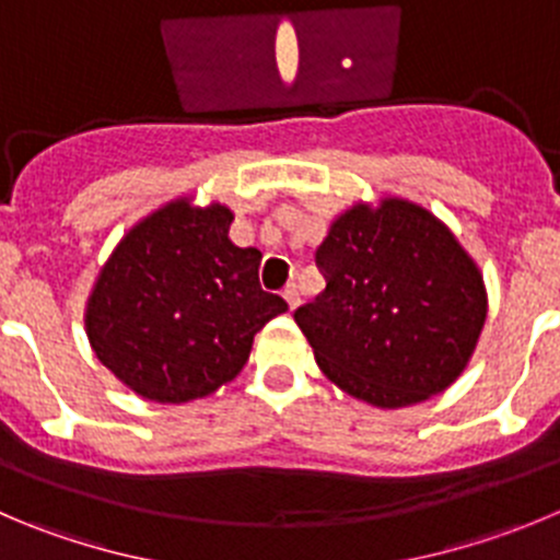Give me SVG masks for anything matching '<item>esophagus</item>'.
Returning <instances> with one entry per match:
<instances>
[{
    "instance_id": "34e87169",
    "label": "esophagus",
    "mask_w": 560,
    "mask_h": 560,
    "mask_svg": "<svg viewBox=\"0 0 560 560\" xmlns=\"http://www.w3.org/2000/svg\"><path fill=\"white\" fill-rule=\"evenodd\" d=\"M281 295H284V301L290 304V310H295V306L301 304V292H298V284H287Z\"/></svg>"
}]
</instances>
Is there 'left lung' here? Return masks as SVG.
<instances>
[{
  "label": "left lung",
  "mask_w": 560,
  "mask_h": 560,
  "mask_svg": "<svg viewBox=\"0 0 560 560\" xmlns=\"http://www.w3.org/2000/svg\"><path fill=\"white\" fill-rule=\"evenodd\" d=\"M315 262L326 290L295 323L323 373L381 409L420 404L467 368L486 320L478 268L451 229L417 203H357Z\"/></svg>",
  "instance_id": "left-lung-1"
}]
</instances>
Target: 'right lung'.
Here are the masks:
<instances>
[{
    "label": "right lung",
    "mask_w": 560,
    "mask_h": 560,
    "mask_svg": "<svg viewBox=\"0 0 560 560\" xmlns=\"http://www.w3.org/2000/svg\"><path fill=\"white\" fill-rule=\"evenodd\" d=\"M229 207L165 203L118 243L88 298L96 359L156 404L215 392L248 362L254 334L287 312L259 284L262 254L229 240Z\"/></svg>",
    "instance_id": "1"
}]
</instances>
